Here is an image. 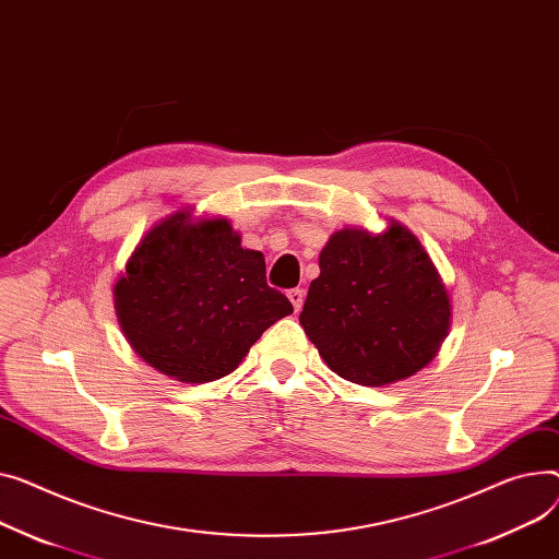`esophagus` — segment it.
Wrapping results in <instances>:
<instances>
[{
	"label": "esophagus",
	"instance_id": "esophagus-1",
	"mask_svg": "<svg viewBox=\"0 0 559 559\" xmlns=\"http://www.w3.org/2000/svg\"><path fill=\"white\" fill-rule=\"evenodd\" d=\"M287 299L292 301V306H294V312H301V308H304V299H306V294H304V289H289V292H287Z\"/></svg>",
	"mask_w": 559,
	"mask_h": 559
}]
</instances>
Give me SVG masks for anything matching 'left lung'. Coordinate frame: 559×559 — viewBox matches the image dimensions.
Returning <instances> with one entry per match:
<instances>
[{
	"mask_svg": "<svg viewBox=\"0 0 559 559\" xmlns=\"http://www.w3.org/2000/svg\"><path fill=\"white\" fill-rule=\"evenodd\" d=\"M299 317L340 378L386 386L423 370L452 325V304L420 240L395 219L382 234L346 227L319 253Z\"/></svg>",
	"mask_w": 559,
	"mask_h": 559,
	"instance_id": "8db88e82",
	"label": "left lung"
}]
</instances>
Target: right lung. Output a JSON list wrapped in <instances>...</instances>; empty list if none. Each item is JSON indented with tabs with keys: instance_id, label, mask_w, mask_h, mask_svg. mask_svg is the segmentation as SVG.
<instances>
[{
	"instance_id": "right-lung-1",
	"label": "right lung",
	"mask_w": 559,
	"mask_h": 559,
	"mask_svg": "<svg viewBox=\"0 0 559 559\" xmlns=\"http://www.w3.org/2000/svg\"><path fill=\"white\" fill-rule=\"evenodd\" d=\"M111 292L132 350L183 384L229 376L260 334L294 312L267 285L265 255L245 249L227 217H193V209L141 238Z\"/></svg>"
}]
</instances>
